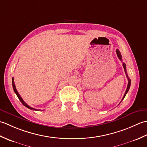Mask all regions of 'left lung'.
<instances>
[{
    "mask_svg": "<svg viewBox=\"0 0 147 147\" xmlns=\"http://www.w3.org/2000/svg\"><path fill=\"white\" fill-rule=\"evenodd\" d=\"M116 54H117V57H119V59L121 61H122V56H121V52H120V51H119L118 49H117V50H116ZM123 67H124V71H125L126 75V76H127V80H128V83H127V86L126 90L125 93H124V96H123V98H122L121 102L122 101H123V100L124 98V97H125V96H126V93H127V92L129 91V88H130V85H131V80L129 78H128V76H127V74L126 67V65L125 64H124V63H123ZM121 102H120V103H121Z\"/></svg>",
    "mask_w": 147,
    "mask_h": 147,
    "instance_id": "8db88e82",
    "label": "left lung"
}]
</instances>
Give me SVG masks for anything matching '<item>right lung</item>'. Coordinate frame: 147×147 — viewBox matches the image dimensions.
<instances>
[{
  "label": "right lung",
  "instance_id": "add662e5",
  "mask_svg": "<svg viewBox=\"0 0 147 147\" xmlns=\"http://www.w3.org/2000/svg\"><path fill=\"white\" fill-rule=\"evenodd\" d=\"M12 87H13V90H14V91L15 93H16V95H17V96L18 97L19 100H20L21 101V102L22 103V104H23V105H24L25 106V107H26L27 108H28V109H31V110H33V111H40V109H34V108H33V107H30V106H29L28 105L26 104L25 102H24V101L23 100V98H21V96L20 95V94H19V93L18 92L16 88V86H15V84H14V78H12Z\"/></svg>",
  "mask_w": 147,
  "mask_h": 147
}]
</instances>
